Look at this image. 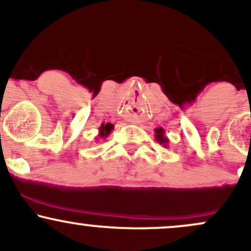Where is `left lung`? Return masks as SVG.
<instances>
[{"label":"left lung","instance_id":"left-lung-1","mask_svg":"<svg viewBox=\"0 0 251 251\" xmlns=\"http://www.w3.org/2000/svg\"><path fill=\"white\" fill-rule=\"evenodd\" d=\"M154 138H155V140H157L158 143L159 144H162L163 146H169L168 145V143H169V138L166 137V134H165V129H164L163 127H158V128H155L154 129Z\"/></svg>","mask_w":251,"mask_h":251}]
</instances>
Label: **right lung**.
Segmentation results:
<instances>
[{
    "label": "right lung",
    "instance_id": "right-lung-1",
    "mask_svg": "<svg viewBox=\"0 0 251 251\" xmlns=\"http://www.w3.org/2000/svg\"><path fill=\"white\" fill-rule=\"evenodd\" d=\"M114 128V126L112 125L111 123L107 124H101V126L99 127V134H98L97 138H101V139H105L107 138V135L112 132V129Z\"/></svg>",
    "mask_w": 251,
    "mask_h": 251
}]
</instances>
